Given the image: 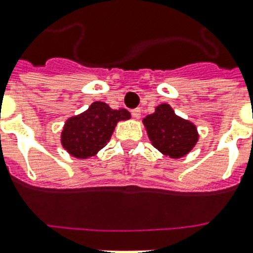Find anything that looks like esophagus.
Wrapping results in <instances>:
<instances>
[{
	"instance_id": "obj_1",
	"label": "esophagus",
	"mask_w": 253,
	"mask_h": 253,
	"mask_svg": "<svg viewBox=\"0 0 253 253\" xmlns=\"http://www.w3.org/2000/svg\"><path fill=\"white\" fill-rule=\"evenodd\" d=\"M131 115L135 118V119H139L141 118V109L139 108H135L131 111Z\"/></svg>"
}]
</instances>
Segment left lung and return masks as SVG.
Masks as SVG:
<instances>
[{"label":"left lung","mask_w":253,"mask_h":253,"mask_svg":"<svg viewBox=\"0 0 253 253\" xmlns=\"http://www.w3.org/2000/svg\"><path fill=\"white\" fill-rule=\"evenodd\" d=\"M142 123L152 145L171 159L186 156L200 138L196 125L178 116L169 104L157 105L155 112L144 118Z\"/></svg>","instance_id":"8db88e82"}]
</instances>
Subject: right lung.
Segmentation results:
<instances>
[{
  "label": "right lung",
  "mask_w": 253,
  "mask_h": 253,
  "mask_svg": "<svg viewBox=\"0 0 253 253\" xmlns=\"http://www.w3.org/2000/svg\"><path fill=\"white\" fill-rule=\"evenodd\" d=\"M130 118L127 109H112L105 102L94 101L82 114L65 121L60 141L70 156L90 159L108 144L116 125Z\"/></svg>",
  "instance_id": "add662e5"
}]
</instances>
